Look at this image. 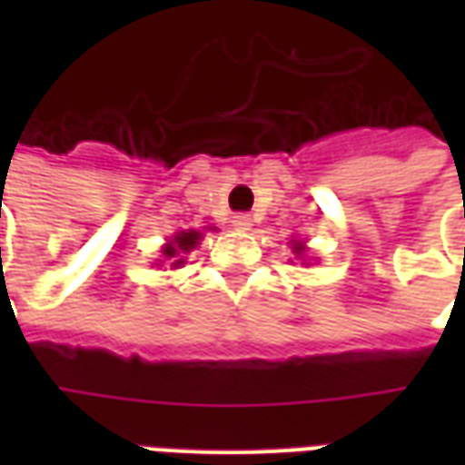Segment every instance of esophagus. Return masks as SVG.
I'll return each mask as SVG.
<instances>
[{
	"label": "esophagus",
	"instance_id": "34e87169",
	"mask_svg": "<svg viewBox=\"0 0 465 465\" xmlns=\"http://www.w3.org/2000/svg\"><path fill=\"white\" fill-rule=\"evenodd\" d=\"M233 229H239V232H249L252 229V216L249 213H236L232 219Z\"/></svg>",
	"mask_w": 465,
	"mask_h": 465
}]
</instances>
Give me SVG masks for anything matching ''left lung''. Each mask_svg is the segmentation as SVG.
Instances as JSON below:
<instances>
[{
    "label": "left lung",
    "mask_w": 465,
    "mask_h": 465,
    "mask_svg": "<svg viewBox=\"0 0 465 465\" xmlns=\"http://www.w3.org/2000/svg\"><path fill=\"white\" fill-rule=\"evenodd\" d=\"M296 252H302V249H299V246H296Z\"/></svg>",
    "instance_id": "left-lung-1"
}]
</instances>
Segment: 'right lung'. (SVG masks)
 I'll return each mask as SVG.
<instances>
[{"instance_id":"obj_1","label":"right lung","mask_w":465,"mask_h":465,"mask_svg":"<svg viewBox=\"0 0 465 465\" xmlns=\"http://www.w3.org/2000/svg\"><path fill=\"white\" fill-rule=\"evenodd\" d=\"M199 239H202V233L199 232H183L179 233V236H173V242L163 249V256H179V253L183 252H192L193 246L199 243ZM176 263H182V262H176Z\"/></svg>"}]
</instances>
